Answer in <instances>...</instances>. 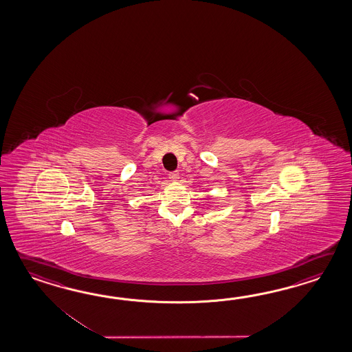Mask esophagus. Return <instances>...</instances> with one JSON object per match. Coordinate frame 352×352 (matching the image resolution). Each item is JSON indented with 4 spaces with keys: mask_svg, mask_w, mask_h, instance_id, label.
Here are the masks:
<instances>
[{
    "mask_svg": "<svg viewBox=\"0 0 352 352\" xmlns=\"http://www.w3.org/2000/svg\"><path fill=\"white\" fill-rule=\"evenodd\" d=\"M179 171H173V173H168V179H173V181H176V179H179Z\"/></svg>",
    "mask_w": 352,
    "mask_h": 352,
    "instance_id": "obj_1",
    "label": "esophagus"
}]
</instances>
